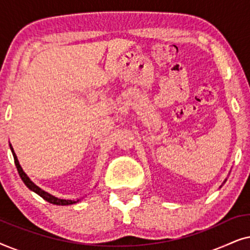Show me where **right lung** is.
Masks as SVG:
<instances>
[{"label": "right lung", "mask_w": 250, "mask_h": 250, "mask_svg": "<svg viewBox=\"0 0 250 250\" xmlns=\"http://www.w3.org/2000/svg\"><path fill=\"white\" fill-rule=\"evenodd\" d=\"M10 148H11V151H12V155H13V159H15V164H16L17 170H18V173H19V176L21 177L22 182L26 184V187L28 188V189H30L32 191H34V192H35V193L39 194V196L42 197L44 200H46V201H47V203L53 204V205H59V206H66V205H73V204H76L77 201H80V200H76V201H75V200L59 199V198L53 197L52 194H50V193L45 192V191H43L42 189H41V188L37 187L36 184H34V183L32 182V181L29 180V177L26 175L25 172H23L22 168H21V166L19 165V162H18V159H17V156H16L15 151H13V149H12V146H10Z\"/></svg>", "instance_id": "obj_1"}]
</instances>
